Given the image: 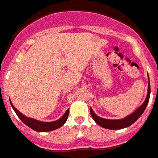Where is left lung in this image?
I'll return each instance as SVG.
<instances>
[{"mask_svg":"<svg viewBox=\"0 0 158 158\" xmlns=\"http://www.w3.org/2000/svg\"><path fill=\"white\" fill-rule=\"evenodd\" d=\"M150 97V83H149V79H148V94H147V97H146L145 101L143 103L140 107L137 109L134 113H132L131 114L128 115L127 118L123 119H118V120H110V119H106L102 118L101 117H98L96 115L93 110L90 109V113L92 115V118L94 119V121L97 123L98 125L106 129H110V130H117V129H122V128L127 127L131 124H133L136 121L137 119L139 118V117L141 116L143 111L145 110L146 107L148 106V101H149Z\"/></svg>","mask_w":158,"mask_h":158,"instance_id":"obj_1","label":"left lung"}]
</instances>
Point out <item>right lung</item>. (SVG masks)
<instances>
[{
  "label": "right lung",
  "mask_w": 158,
  "mask_h": 158,
  "mask_svg": "<svg viewBox=\"0 0 158 158\" xmlns=\"http://www.w3.org/2000/svg\"><path fill=\"white\" fill-rule=\"evenodd\" d=\"M10 105L12 106L13 110H15V112L16 113V114L18 115L19 118L21 119V121L25 123L26 125L29 127L30 128L33 129L34 131H40V132H45V131H51L56 130L57 128L61 127L65 124L68 118V115H69V110L66 111V113L64 114V115L61 117V118L54 122H50V123H45V122H40L37 121L35 119L30 118L24 116L23 114L19 112V110L15 108V106H13V104L10 101Z\"/></svg>",
  "instance_id": "add662e5"
}]
</instances>
